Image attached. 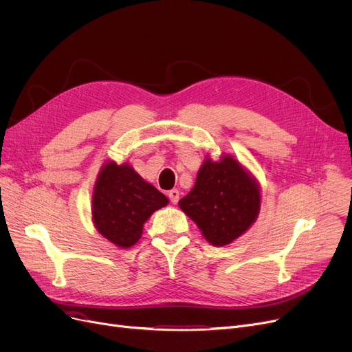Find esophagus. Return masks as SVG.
I'll list each match as a JSON object with an SVG mask.
<instances>
[{
	"mask_svg": "<svg viewBox=\"0 0 352 352\" xmlns=\"http://www.w3.org/2000/svg\"><path fill=\"white\" fill-rule=\"evenodd\" d=\"M168 197H170L173 204H177L178 199H179V191H178V190H171V191L168 192Z\"/></svg>",
	"mask_w": 352,
	"mask_h": 352,
	"instance_id": "34e87169",
	"label": "esophagus"
}]
</instances>
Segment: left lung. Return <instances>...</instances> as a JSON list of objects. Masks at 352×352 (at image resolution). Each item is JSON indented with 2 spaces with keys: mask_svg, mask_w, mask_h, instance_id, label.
<instances>
[{
  "mask_svg": "<svg viewBox=\"0 0 352 352\" xmlns=\"http://www.w3.org/2000/svg\"><path fill=\"white\" fill-rule=\"evenodd\" d=\"M186 212L214 247L231 244L260 214L261 188L255 177L230 154L206 157L192 190L179 199Z\"/></svg>",
  "mask_w": 352,
  "mask_h": 352,
  "instance_id": "8db88e82",
  "label": "left lung"
}]
</instances>
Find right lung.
Here are the masks:
<instances>
[{
	"mask_svg": "<svg viewBox=\"0 0 352 352\" xmlns=\"http://www.w3.org/2000/svg\"><path fill=\"white\" fill-rule=\"evenodd\" d=\"M166 204L168 198L146 182L133 165L107 161L92 191V223L109 243L129 248L138 243L145 221Z\"/></svg>",
	"mask_w": 352,
	"mask_h": 352,
	"instance_id": "right-lung-1",
	"label": "right lung"
}]
</instances>
